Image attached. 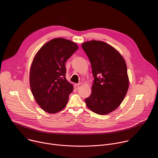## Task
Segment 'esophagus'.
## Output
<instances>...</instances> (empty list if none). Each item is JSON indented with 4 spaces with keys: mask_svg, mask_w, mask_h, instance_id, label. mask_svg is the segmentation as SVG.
Returning <instances> with one entry per match:
<instances>
[{
    "mask_svg": "<svg viewBox=\"0 0 158 158\" xmlns=\"http://www.w3.org/2000/svg\"><path fill=\"white\" fill-rule=\"evenodd\" d=\"M79 87H80V83H78V84H75V85H74V88H75L76 90L78 89Z\"/></svg>",
    "mask_w": 158,
    "mask_h": 158,
    "instance_id": "34e87169",
    "label": "esophagus"
}]
</instances>
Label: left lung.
I'll use <instances>...</instances> for the list:
<instances>
[{
  "label": "left lung",
  "mask_w": 158,
  "mask_h": 158,
  "mask_svg": "<svg viewBox=\"0 0 158 158\" xmlns=\"http://www.w3.org/2000/svg\"><path fill=\"white\" fill-rule=\"evenodd\" d=\"M81 47L94 77L91 94L85 101L93 112L107 114L120 106L127 94L129 82L126 63L116 49L104 42L87 41Z\"/></svg>",
  "instance_id": "1"
}]
</instances>
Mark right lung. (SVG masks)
Segmentation results:
<instances>
[{
  "label": "right lung",
  "instance_id": "right-lung-1",
  "mask_svg": "<svg viewBox=\"0 0 158 158\" xmlns=\"http://www.w3.org/2000/svg\"><path fill=\"white\" fill-rule=\"evenodd\" d=\"M78 49L73 42L56 38L37 52L31 64L30 83L39 106L48 113H56L67 105L73 85L65 78V62Z\"/></svg>",
  "mask_w": 158,
  "mask_h": 158
}]
</instances>
